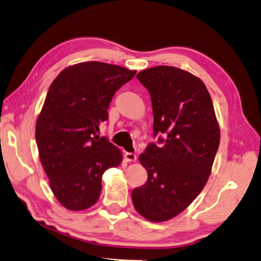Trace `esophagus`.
I'll return each mask as SVG.
<instances>
[{
  "label": "esophagus",
  "instance_id": "esophagus-1",
  "mask_svg": "<svg viewBox=\"0 0 261 261\" xmlns=\"http://www.w3.org/2000/svg\"><path fill=\"white\" fill-rule=\"evenodd\" d=\"M124 158L127 162H135V161L137 160V155L135 153H125Z\"/></svg>",
  "mask_w": 261,
  "mask_h": 261
}]
</instances>
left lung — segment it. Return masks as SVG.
Segmentation results:
<instances>
[{"label": "left lung", "mask_w": 261, "mask_h": 261, "mask_svg": "<svg viewBox=\"0 0 261 261\" xmlns=\"http://www.w3.org/2000/svg\"><path fill=\"white\" fill-rule=\"evenodd\" d=\"M148 90L154 137L139 161L148 178L132 191L139 215L149 221L172 219L201 193L220 143V129L209 91L195 75L156 66L137 75ZM164 135V138L160 137Z\"/></svg>", "instance_id": "obj_1"}]
</instances>
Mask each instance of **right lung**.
I'll return each mask as SVG.
<instances>
[{"mask_svg":"<svg viewBox=\"0 0 261 261\" xmlns=\"http://www.w3.org/2000/svg\"><path fill=\"white\" fill-rule=\"evenodd\" d=\"M135 74L117 65L87 61L65 68L50 85L35 138L51 191L66 209L92 206L103 172L121 164V150L97 132L108 120L115 92Z\"/></svg>","mask_w":261,"mask_h":261,"instance_id":"add662e5","label":"right lung"}]
</instances>
